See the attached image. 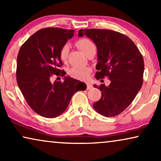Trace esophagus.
Wrapping results in <instances>:
<instances>
[{"label": "esophagus", "mask_w": 161, "mask_h": 161, "mask_svg": "<svg viewBox=\"0 0 161 161\" xmlns=\"http://www.w3.org/2000/svg\"><path fill=\"white\" fill-rule=\"evenodd\" d=\"M92 87H93V86H92V83H86V89H87V90L92 89Z\"/></svg>", "instance_id": "obj_1"}]
</instances>
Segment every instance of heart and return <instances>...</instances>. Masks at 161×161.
I'll list each match as a JSON object with an SVG mask.
<instances>
[{"instance_id": "b5f03b06", "label": "heart", "mask_w": 161, "mask_h": 161, "mask_svg": "<svg viewBox=\"0 0 161 161\" xmlns=\"http://www.w3.org/2000/svg\"><path fill=\"white\" fill-rule=\"evenodd\" d=\"M76 46L85 53H88L94 51H96L97 46L95 43L90 39L83 38L76 41ZM69 46L67 43H64L59 50V57L63 62H66L68 59ZM91 69L88 67H73L69 69V75L74 79L79 80H86L89 77Z\"/></svg>"}]
</instances>
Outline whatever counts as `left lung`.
I'll use <instances>...</instances> for the list:
<instances>
[{"label": "left lung", "instance_id": "left-lung-1", "mask_svg": "<svg viewBox=\"0 0 161 161\" xmlns=\"http://www.w3.org/2000/svg\"><path fill=\"white\" fill-rule=\"evenodd\" d=\"M96 44L98 51L97 80L109 78L110 83L96 86L102 92L94 108L105 117H113L125 110L136 97L143 83L144 59L129 37L119 32L104 29L79 30Z\"/></svg>", "mask_w": 161, "mask_h": 161}]
</instances>
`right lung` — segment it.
Here are the masks:
<instances>
[{"label":"right lung","instance_id":"1","mask_svg":"<svg viewBox=\"0 0 161 161\" xmlns=\"http://www.w3.org/2000/svg\"><path fill=\"white\" fill-rule=\"evenodd\" d=\"M74 30L46 27L39 30L21 46L17 56V81L27 103L37 114L52 118L68 107L73 95L86 90L84 83L65 77L64 82H51L52 75L64 77L59 50Z\"/></svg>","mask_w":161,"mask_h":161}]
</instances>
